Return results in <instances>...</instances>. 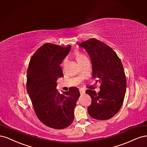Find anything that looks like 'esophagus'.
Returning a JSON list of instances; mask_svg holds the SVG:
<instances>
[{
	"mask_svg": "<svg viewBox=\"0 0 147 147\" xmlns=\"http://www.w3.org/2000/svg\"><path fill=\"white\" fill-rule=\"evenodd\" d=\"M79 91H80V94H84L85 93H86V90H84V89H82V88H80Z\"/></svg>",
	"mask_w": 147,
	"mask_h": 147,
	"instance_id": "obj_1",
	"label": "esophagus"
}]
</instances>
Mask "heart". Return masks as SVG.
Listing matches in <instances>:
<instances>
[{
	"instance_id": "obj_1",
	"label": "heart",
	"mask_w": 147,
	"mask_h": 147,
	"mask_svg": "<svg viewBox=\"0 0 147 147\" xmlns=\"http://www.w3.org/2000/svg\"><path fill=\"white\" fill-rule=\"evenodd\" d=\"M76 57L77 60L78 61V62L79 63H82L84 61L88 59V57H87V55L85 54H84V53H77L76 54ZM67 61H68V60H67V58L63 60V61H62V66H63V67H65V66H66V65H67Z\"/></svg>"
}]
</instances>
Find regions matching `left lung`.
<instances>
[{"mask_svg": "<svg viewBox=\"0 0 147 147\" xmlns=\"http://www.w3.org/2000/svg\"><path fill=\"white\" fill-rule=\"evenodd\" d=\"M86 50L92 65V76L100 84L97 93L92 90L86 93L92 98L88 112L96 120H108L121 109L126 90V79L121 61L111 47L95 38L79 44Z\"/></svg>", "mask_w": 147, "mask_h": 147, "instance_id": "8db88e82", "label": "left lung"}]
</instances>
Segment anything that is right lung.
Here are the masks:
<instances>
[{"instance_id": "add662e5", "label": "right lung", "mask_w": 147, "mask_h": 147, "mask_svg": "<svg viewBox=\"0 0 147 147\" xmlns=\"http://www.w3.org/2000/svg\"><path fill=\"white\" fill-rule=\"evenodd\" d=\"M70 49L71 46L45 43L32 57L27 73V90L37 117L46 126L57 129L72 123L80 96L77 87H71L63 94L56 89L57 79L63 77L60 65Z\"/></svg>"}]
</instances>
